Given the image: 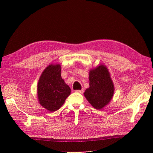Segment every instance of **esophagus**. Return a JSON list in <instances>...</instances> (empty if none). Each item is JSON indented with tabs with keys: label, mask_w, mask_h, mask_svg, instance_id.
<instances>
[{
	"label": "esophagus",
	"mask_w": 153,
	"mask_h": 153,
	"mask_svg": "<svg viewBox=\"0 0 153 153\" xmlns=\"http://www.w3.org/2000/svg\"><path fill=\"white\" fill-rule=\"evenodd\" d=\"M75 92H77V93L82 94V93L84 92V90H83V89H82V90H77V91H76Z\"/></svg>",
	"instance_id": "34e87169"
}]
</instances>
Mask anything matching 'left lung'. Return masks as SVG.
Returning <instances> with one entry per match:
<instances>
[{"label":"left lung","mask_w":153,"mask_h":153,"mask_svg":"<svg viewBox=\"0 0 153 153\" xmlns=\"http://www.w3.org/2000/svg\"><path fill=\"white\" fill-rule=\"evenodd\" d=\"M89 87L84 93L86 99L97 110H102L113 98L115 87L107 66L100 64L89 71Z\"/></svg>","instance_id":"obj_1"}]
</instances>
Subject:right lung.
<instances>
[{"instance_id":"1","label":"right lung","mask_w":153,"mask_h":153,"mask_svg":"<svg viewBox=\"0 0 153 153\" xmlns=\"http://www.w3.org/2000/svg\"><path fill=\"white\" fill-rule=\"evenodd\" d=\"M59 64H51L38 80L37 96L40 105L50 112L59 109L71 94V89L61 75Z\"/></svg>"}]
</instances>
